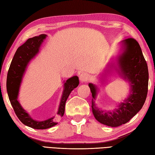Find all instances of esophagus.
Instances as JSON below:
<instances>
[{
    "instance_id": "esophagus-1",
    "label": "esophagus",
    "mask_w": 155,
    "mask_h": 155,
    "mask_svg": "<svg viewBox=\"0 0 155 155\" xmlns=\"http://www.w3.org/2000/svg\"><path fill=\"white\" fill-rule=\"evenodd\" d=\"M88 78H89V74L87 72H82L79 76V79L81 82L87 81L88 79Z\"/></svg>"
}]
</instances>
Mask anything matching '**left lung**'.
I'll return each mask as SVG.
<instances>
[{"mask_svg": "<svg viewBox=\"0 0 155 155\" xmlns=\"http://www.w3.org/2000/svg\"><path fill=\"white\" fill-rule=\"evenodd\" d=\"M123 52L117 59V68H114L121 78L129 82L130 94L123 103L113 111H103L94 104L98 88L89 83L92 93V110L99 123L111 127L127 123L142 108L145 102L149 84V71L139 44L129 38L122 41Z\"/></svg>", "mask_w": 155, "mask_h": 155, "instance_id": "8db88e82", "label": "left lung"}]
</instances>
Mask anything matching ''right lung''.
<instances>
[{
	"label": "right lung",
	"instance_id": "right-lung-1",
	"mask_svg": "<svg viewBox=\"0 0 155 155\" xmlns=\"http://www.w3.org/2000/svg\"><path fill=\"white\" fill-rule=\"evenodd\" d=\"M46 37L47 35L42 34L38 37L28 38L24 44L18 48L10 65L6 79V90L16 115L23 124L35 129H47L57 124L53 121L54 117L42 121L32 119L17 100L20 85L26 67L28 62L38 53L41 46ZM78 84L79 80L77 76H74L64 82V90L57 112L58 117H61L64 115L66 101L71 91L77 87Z\"/></svg>",
	"mask_w": 155,
	"mask_h": 155
}]
</instances>
